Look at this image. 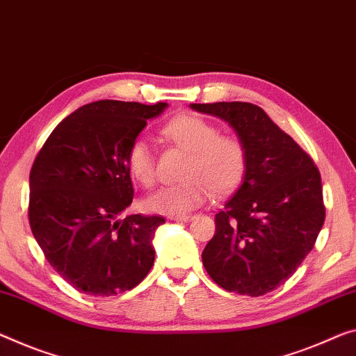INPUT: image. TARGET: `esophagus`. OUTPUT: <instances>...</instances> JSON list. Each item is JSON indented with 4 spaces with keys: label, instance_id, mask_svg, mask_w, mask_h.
<instances>
[{
    "label": "esophagus",
    "instance_id": "1",
    "mask_svg": "<svg viewBox=\"0 0 356 356\" xmlns=\"http://www.w3.org/2000/svg\"><path fill=\"white\" fill-rule=\"evenodd\" d=\"M193 215H177V216H172L170 218V220H173V221H191V220H193Z\"/></svg>",
    "mask_w": 356,
    "mask_h": 356
}]
</instances>
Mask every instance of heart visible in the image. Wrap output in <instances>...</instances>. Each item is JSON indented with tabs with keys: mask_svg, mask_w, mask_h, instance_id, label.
Listing matches in <instances>:
<instances>
[{
	"mask_svg": "<svg viewBox=\"0 0 356 356\" xmlns=\"http://www.w3.org/2000/svg\"><path fill=\"white\" fill-rule=\"evenodd\" d=\"M218 134L216 125L195 114H179L163 125L162 135L188 151L184 181L152 194L146 200L147 210L165 216L184 215L204 204L210 193L227 194L242 183L248 167L247 147L237 136ZM125 165L136 183L145 188L154 184L156 161L146 141L130 145Z\"/></svg>",
	"mask_w": 356,
	"mask_h": 356,
	"instance_id": "heart-1",
	"label": "heart"
}]
</instances>
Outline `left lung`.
<instances>
[{"label": "left lung", "instance_id": "8db88e82", "mask_svg": "<svg viewBox=\"0 0 356 356\" xmlns=\"http://www.w3.org/2000/svg\"><path fill=\"white\" fill-rule=\"evenodd\" d=\"M226 121L243 141V183L216 213V232L202 253L216 285L258 298L285 283L325 222L321 177L312 157L253 103H193Z\"/></svg>", "mask_w": 356, "mask_h": 356}]
</instances>
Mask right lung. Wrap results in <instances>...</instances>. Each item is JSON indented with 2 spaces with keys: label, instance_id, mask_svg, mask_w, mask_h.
<instances>
[{
  "label": "right lung",
  "instance_id": "right-lung-1",
  "mask_svg": "<svg viewBox=\"0 0 356 356\" xmlns=\"http://www.w3.org/2000/svg\"><path fill=\"white\" fill-rule=\"evenodd\" d=\"M167 103L100 100L60 122L30 172L29 220L46 259L90 296L135 288L154 264L162 216L127 215L134 200L125 156Z\"/></svg>",
  "mask_w": 356,
  "mask_h": 356
}]
</instances>
